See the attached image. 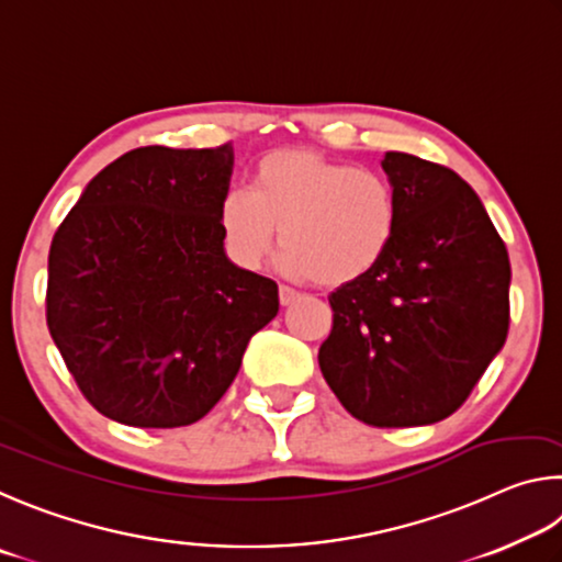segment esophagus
Listing matches in <instances>:
<instances>
[{"instance_id": "1", "label": "esophagus", "mask_w": 562, "mask_h": 562, "mask_svg": "<svg viewBox=\"0 0 562 562\" xmlns=\"http://www.w3.org/2000/svg\"><path fill=\"white\" fill-rule=\"evenodd\" d=\"M299 299V293L293 291V289H289V286H279V301H281V306H291L293 301Z\"/></svg>"}]
</instances>
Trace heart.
I'll return each mask as SVG.
<instances>
[{
  "label": "heart",
  "instance_id": "b5f03b06",
  "mask_svg": "<svg viewBox=\"0 0 562 562\" xmlns=\"http://www.w3.org/2000/svg\"><path fill=\"white\" fill-rule=\"evenodd\" d=\"M224 249L256 269L279 229V266L291 279L346 286L385 259L400 226V202L385 175L330 160L308 147L263 155L251 190L226 192L216 212Z\"/></svg>",
  "mask_w": 562,
  "mask_h": 562
}]
</instances>
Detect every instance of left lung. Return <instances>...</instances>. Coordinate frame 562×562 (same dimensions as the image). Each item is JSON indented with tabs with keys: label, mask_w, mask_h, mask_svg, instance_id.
Instances as JSON below:
<instances>
[{
	"label": "left lung",
	"mask_w": 562,
	"mask_h": 562,
	"mask_svg": "<svg viewBox=\"0 0 562 562\" xmlns=\"http://www.w3.org/2000/svg\"><path fill=\"white\" fill-rule=\"evenodd\" d=\"M400 202L390 251L328 296L323 378L372 427H422L471 395L508 336L510 263L484 204L445 165L385 153Z\"/></svg>",
	"instance_id": "8db88e82"
}]
</instances>
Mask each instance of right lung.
Masks as SVG:
<instances>
[{"label":"right lung","instance_id":"1","mask_svg":"<svg viewBox=\"0 0 562 562\" xmlns=\"http://www.w3.org/2000/svg\"><path fill=\"white\" fill-rule=\"evenodd\" d=\"M234 147H137L103 167L54 234L46 323L108 419L172 429L236 378L279 286L224 254L216 222Z\"/></svg>","mask_w":562,"mask_h":562}]
</instances>
